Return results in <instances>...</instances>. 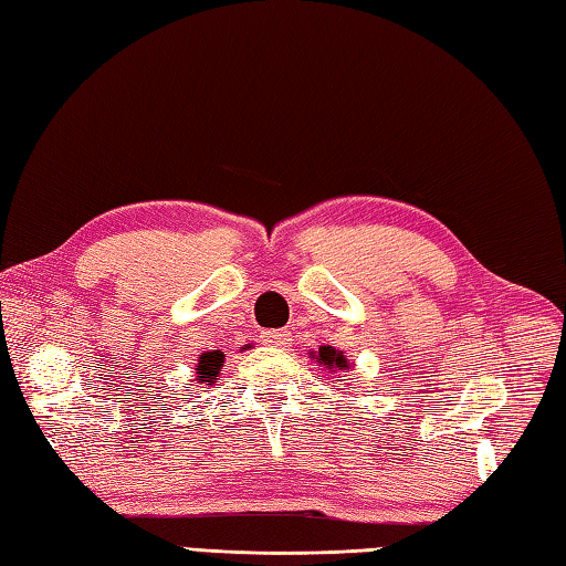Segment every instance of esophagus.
Masks as SVG:
<instances>
[{
    "instance_id": "esophagus-1",
    "label": "esophagus",
    "mask_w": 566,
    "mask_h": 566,
    "mask_svg": "<svg viewBox=\"0 0 566 566\" xmlns=\"http://www.w3.org/2000/svg\"><path fill=\"white\" fill-rule=\"evenodd\" d=\"M262 346H272V348H280L286 346V340H290V331H262Z\"/></svg>"
}]
</instances>
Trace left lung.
Here are the masks:
<instances>
[{"mask_svg":"<svg viewBox=\"0 0 566 566\" xmlns=\"http://www.w3.org/2000/svg\"><path fill=\"white\" fill-rule=\"evenodd\" d=\"M312 358L321 365V368H326L328 373L350 368V363H348L346 356H343V350H336L334 346H321L318 353H312Z\"/></svg>","mask_w":566,"mask_h":566,"instance_id":"left-lung-1","label":"left lung"}]
</instances>
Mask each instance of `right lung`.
Segmentation results:
<instances>
[{"mask_svg": "<svg viewBox=\"0 0 566 566\" xmlns=\"http://www.w3.org/2000/svg\"><path fill=\"white\" fill-rule=\"evenodd\" d=\"M223 363H226V358L220 350L203 353L201 360H198V365H196V380L203 385H213L218 380L220 368H223Z\"/></svg>", "mask_w": 566, "mask_h": 566, "instance_id": "1", "label": "right lung"}]
</instances>
